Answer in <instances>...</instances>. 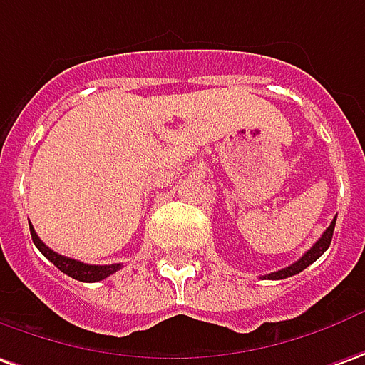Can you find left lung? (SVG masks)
I'll return each instance as SVG.
<instances>
[{
  "label": "left lung",
  "instance_id": "obj_1",
  "mask_svg": "<svg viewBox=\"0 0 365 365\" xmlns=\"http://www.w3.org/2000/svg\"><path fill=\"white\" fill-rule=\"evenodd\" d=\"M334 226H336V218L331 220V225L324 230V235L316 240V245H314L312 248H310V250L300 258V260H296V262L290 264L288 268H282V270H278V272L266 274L264 278H268V280H282V278H290V276H294V274L302 272L304 268H308L312 262H316V260H318V258L328 250V246H330L331 235H334Z\"/></svg>",
  "mask_w": 365,
  "mask_h": 365
}]
</instances>
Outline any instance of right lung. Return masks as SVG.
I'll use <instances>...</instances> for the list:
<instances>
[{
	"label": "right lung",
	"instance_id": "right-lung-1",
	"mask_svg": "<svg viewBox=\"0 0 365 365\" xmlns=\"http://www.w3.org/2000/svg\"><path fill=\"white\" fill-rule=\"evenodd\" d=\"M29 230H31V238H34V245L41 250V255L51 260L63 274L71 276L79 282H99V280H105L107 276L115 274L120 268V264H105V266H95V264H83L79 260H73V258H67V256L57 255L53 252L49 246L43 245V240L37 236L35 228L29 225Z\"/></svg>",
	"mask_w": 365,
	"mask_h": 365
}]
</instances>
